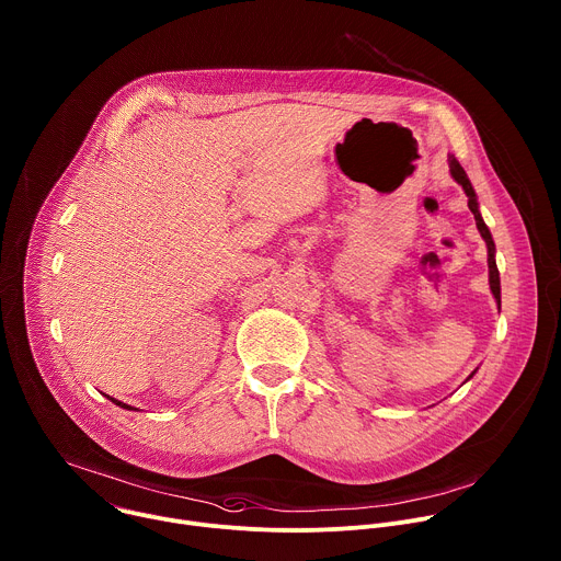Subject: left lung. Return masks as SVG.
Listing matches in <instances>:
<instances>
[{"mask_svg": "<svg viewBox=\"0 0 561 561\" xmlns=\"http://www.w3.org/2000/svg\"><path fill=\"white\" fill-rule=\"evenodd\" d=\"M449 171H451L454 180H456L458 184H462V190H465V194H467V198H469L467 205H469V209H471V214H473V218H476V227H478L482 240L486 242V251H489V284H491V293H493V297H495V301H497V306H500V273H497V266H495V244H493V238H491V233H489V227L484 225V220H482V216H480L478 198H476L473 186H471V182H469L465 169L460 167V162H458L451 153H449Z\"/></svg>", "mask_w": 561, "mask_h": 561, "instance_id": "8db88e82", "label": "left lung"}]
</instances>
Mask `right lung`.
Wrapping results in <instances>:
<instances>
[{
	"label": "right lung",
	"mask_w": 561,
	"mask_h": 561,
	"mask_svg": "<svg viewBox=\"0 0 561 561\" xmlns=\"http://www.w3.org/2000/svg\"><path fill=\"white\" fill-rule=\"evenodd\" d=\"M107 397V394H105ZM112 403H116L118 408H123V410H136V408H131V405H125V403H121V401H116V399H112V397H107Z\"/></svg>",
	"instance_id": "1"
}]
</instances>
